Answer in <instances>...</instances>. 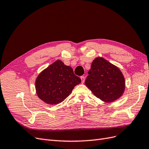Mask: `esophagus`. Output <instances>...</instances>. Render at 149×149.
<instances>
[{"mask_svg":"<svg viewBox=\"0 0 149 149\" xmlns=\"http://www.w3.org/2000/svg\"><path fill=\"white\" fill-rule=\"evenodd\" d=\"M81 83H84L85 81V77L84 76H81Z\"/></svg>","mask_w":149,"mask_h":149,"instance_id":"esophagus-1","label":"esophagus"}]
</instances>
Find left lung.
<instances>
[{
  "mask_svg": "<svg viewBox=\"0 0 149 149\" xmlns=\"http://www.w3.org/2000/svg\"><path fill=\"white\" fill-rule=\"evenodd\" d=\"M85 84L95 96L105 102L119 99L124 93L125 81L119 68L102 57L92 63Z\"/></svg>",
  "mask_w": 149,
  "mask_h": 149,
  "instance_id": "left-lung-1",
  "label": "left lung"
}]
</instances>
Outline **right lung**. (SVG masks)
Segmentation results:
<instances>
[{"label":"right lung","instance_id":"add662e5","mask_svg":"<svg viewBox=\"0 0 149 149\" xmlns=\"http://www.w3.org/2000/svg\"><path fill=\"white\" fill-rule=\"evenodd\" d=\"M81 82L73 68L58 60L39 73L35 83L36 93L48 104H57L63 101Z\"/></svg>","mask_w":149,"mask_h":149}]
</instances>
